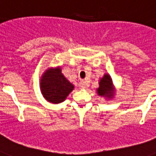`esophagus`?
<instances>
[{
	"label": "esophagus",
	"instance_id": "obj_1",
	"mask_svg": "<svg viewBox=\"0 0 156 156\" xmlns=\"http://www.w3.org/2000/svg\"><path fill=\"white\" fill-rule=\"evenodd\" d=\"M80 87L82 88H87L88 87V82L86 81V80H82L80 82Z\"/></svg>",
	"mask_w": 156,
	"mask_h": 156
}]
</instances>
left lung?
Segmentation results:
<instances>
[{
	"label": "left lung",
	"mask_w": 156,
	"mask_h": 156,
	"mask_svg": "<svg viewBox=\"0 0 156 156\" xmlns=\"http://www.w3.org/2000/svg\"><path fill=\"white\" fill-rule=\"evenodd\" d=\"M99 87L97 88L98 95L103 97L107 100H111L114 98L116 93V88L114 87L113 82L108 73H105L102 78L99 80Z\"/></svg>",
	"instance_id": "8db88e82"
}]
</instances>
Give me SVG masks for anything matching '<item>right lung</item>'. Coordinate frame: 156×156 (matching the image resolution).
<instances>
[{
	"label": "right lung",
	"instance_id": "1",
	"mask_svg": "<svg viewBox=\"0 0 156 156\" xmlns=\"http://www.w3.org/2000/svg\"><path fill=\"white\" fill-rule=\"evenodd\" d=\"M40 92L46 101L54 104L65 101L74 86L62 73L61 67H50L40 78Z\"/></svg>",
	"mask_w": 156,
	"mask_h": 156
}]
</instances>
